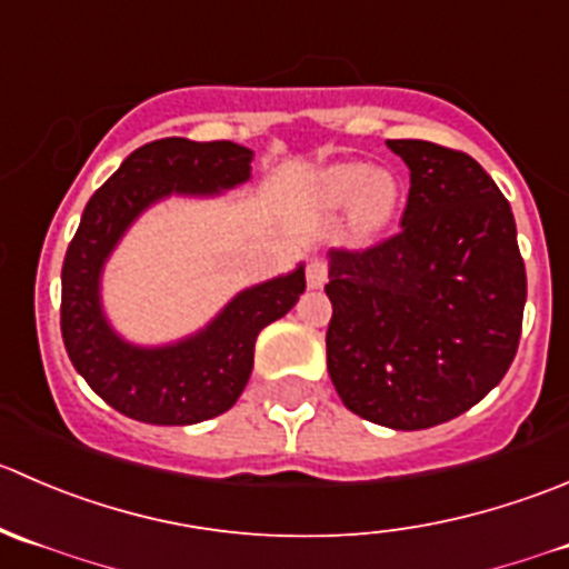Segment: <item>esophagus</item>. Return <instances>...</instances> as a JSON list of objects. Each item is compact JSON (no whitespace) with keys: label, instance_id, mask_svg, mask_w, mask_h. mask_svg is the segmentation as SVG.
I'll return each instance as SVG.
<instances>
[{"label":"esophagus","instance_id":"1","mask_svg":"<svg viewBox=\"0 0 569 569\" xmlns=\"http://www.w3.org/2000/svg\"><path fill=\"white\" fill-rule=\"evenodd\" d=\"M329 282V268H326L323 260H309L307 266V284L312 287V290H318V287H323Z\"/></svg>","mask_w":569,"mask_h":569}]
</instances>
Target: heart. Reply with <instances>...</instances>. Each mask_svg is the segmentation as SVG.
Segmentation results:
<instances>
[{
    "label": "heart",
    "mask_w": 569,
    "mask_h": 569,
    "mask_svg": "<svg viewBox=\"0 0 569 569\" xmlns=\"http://www.w3.org/2000/svg\"><path fill=\"white\" fill-rule=\"evenodd\" d=\"M318 199L331 210L351 207V223L359 234H376L392 221L401 204V179L368 162H337L320 171Z\"/></svg>",
    "instance_id": "1"
}]
</instances>
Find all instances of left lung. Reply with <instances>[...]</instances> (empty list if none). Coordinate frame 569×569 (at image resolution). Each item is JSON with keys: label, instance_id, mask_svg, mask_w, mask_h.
Returning a JSON list of instances; mask_svg holds the SVG:
<instances>
[{"label": "left lung", "instance_id": "left-lung-1", "mask_svg": "<svg viewBox=\"0 0 569 569\" xmlns=\"http://www.w3.org/2000/svg\"><path fill=\"white\" fill-rule=\"evenodd\" d=\"M409 168L401 229L329 251L326 365L370 423L418 431L459 418L506 376L526 307L509 201L470 154L387 140Z\"/></svg>", "mask_w": 569, "mask_h": 569}]
</instances>
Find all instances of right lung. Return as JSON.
<instances>
[{
  "label": "right lung",
  "mask_w": 569,
  "mask_h": 569,
  "mask_svg": "<svg viewBox=\"0 0 569 569\" xmlns=\"http://www.w3.org/2000/svg\"><path fill=\"white\" fill-rule=\"evenodd\" d=\"M251 157L232 140H151L88 201L63 260L60 331L77 373L116 412L140 423L190 426L232 409L254 368L257 335L290 312L307 287L298 266L234 296L199 335L162 348L121 340L101 312V268L129 223L171 193L210 196L243 184Z\"/></svg>",
  "instance_id": "obj_1"
}]
</instances>
